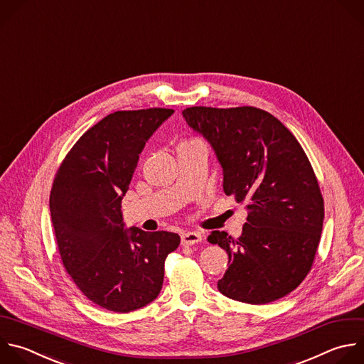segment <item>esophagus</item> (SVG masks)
Returning <instances> with one entry per match:
<instances>
[{
  "instance_id": "34e87169",
  "label": "esophagus",
  "mask_w": 364,
  "mask_h": 364,
  "mask_svg": "<svg viewBox=\"0 0 364 364\" xmlns=\"http://www.w3.org/2000/svg\"><path fill=\"white\" fill-rule=\"evenodd\" d=\"M201 240H203V235L200 232H196V231H187V232L181 234V245L183 246L197 245V243H200Z\"/></svg>"
}]
</instances>
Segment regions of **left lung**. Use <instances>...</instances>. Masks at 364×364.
I'll use <instances>...</instances> for the list:
<instances>
[{
    "label": "left lung",
    "instance_id": "8db88e82",
    "mask_svg": "<svg viewBox=\"0 0 364 364\" xmlns=\"http://www.w3.org/2000/svg\"><path fill=\"white\" fill-rule=\"evenodd\" d=\"M183 117L214 150L224 193L249 208L238 238L225 231L207 238L228 255L220 293L250 304L284 297L310 272L324 218L304 150L274 115L256 107H190Z\"/></svg>",
    "mask_w": 364,
    "mask_h": 364
}]
</instances>
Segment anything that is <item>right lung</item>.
<instances>
[{"label":"right lung","mask_w":364,"mask_h":364,"mask_svg":"<svg viewBox=\"0 0 364 364\" xmlns=\"http://www.w3.org/2000/svg\"><path fill=\"white\" fill-rule=\"evenodd\" d=\"M173 112L108 114L80 137L53 183L50 211L63 264L88 300L115 313L157 299L164 262L180 245L176 232L126 228L121 211L146 143Z\"/></svg>","instance_id":"obj_1"}]
</instances>
